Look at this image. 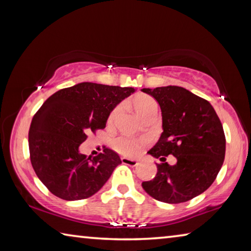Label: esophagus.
Returning <instances> with one entry per match:
<instances>
[{"instance_id": "34e87169", "label": "esophagus", "mask_w": 251, "mask_h": 251, "mask_svg": "<svg viewBox=\"0 0 251 251\" xmlns=\"http://www.w3.org/2000/svg\"><path fill=\"white\" fill-rule=\"evenodd\" d=\"M122 163L124 165H128V166H131V167H135L138 165V161L136 159H129V158H126V157H122Z\"/></svg>"}]
</instances>
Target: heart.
<instances>
[{
  "mask_svg": "<svg viewBox=\"0 0 251 251\" xmlns=\"http://www.w3.org/2000/svg\"><path fill=\"white\" fill-rule=\"evenodd\" d=\"M130 105L133 106L135 112L141 116L143 120L148 115L156 114L158 105L157 101L151 96L146 94H137L130 100ZM121 110V106L114 107L112 112L109 113L107 118V124L112 125L115 122L116 117ZM145 145V141L141 138H133L128 136H120L113 141V147L116 151L125 156H133L141 148Z\"/></svg>",
  "mask_w": 251,
  "mask_h": 251,
  "instance_id": "b5f03b06",
  "label": "heart"
}]
</instances>
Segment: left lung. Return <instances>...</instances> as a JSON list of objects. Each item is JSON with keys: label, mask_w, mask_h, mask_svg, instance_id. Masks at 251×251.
<instances>
[{"label": "left lung", "mask_w": 251, "mask_h": 251, "mask_svg": "<svg viewBox=\"0 0 251 251\" xmlns=\"http://www.w3.org/2000/svg\"><path fill=\"white\" fill-rule=\"evenodd\" d=\"M158 101L163 134L148 151L163 163L157 165L151 180L143 181L145 192L156 201H188L210 187L223 166L226 137L219 117L210 103L179 86L143 88ZM177 163L171 167L166 157Z\"/></svg>", "instance_id": "1"}]
</instances>
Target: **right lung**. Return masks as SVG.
I'll return each instance as SVG.
<instances>
[{"instance_id":"obj_1","label":"right lung","mask_w":251,"mask_h":251,"mask_svg":"<svg viewBox=\"0 0 251 251\" xmlns=\"http://www.w3.org/2000/svg\"><path fill=\"white\" fill-rule=\"evenodd\" d=\"M133 87L79 83L46 100L34 115L28 131L29 158L46 188L64 201L88 198L104 186L122 160L104 147L91 158L78 147L88 133L103 129L113 108Z\"/></svg>"}]
</instances>
